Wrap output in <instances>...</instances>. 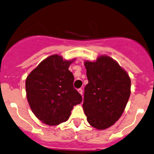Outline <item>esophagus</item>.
Here are the masks:
<instances>
[{
	"instance_id": "obj_1",
	"label": "esophagus",
	"mask_w": 154,
	"mask_h": 154,
	"mask_svg": "<svg viewBox=\"0 0 154 154\" xmlns=\"http://www.w3.org/2000/svg\"><path fill=\"white\" fill-rule=\"evenodd\" d=\"M78 92H79V93L82 96V93H83V90H82V89H81V88L78 89Z\"/></svg>"
}]
</instances>
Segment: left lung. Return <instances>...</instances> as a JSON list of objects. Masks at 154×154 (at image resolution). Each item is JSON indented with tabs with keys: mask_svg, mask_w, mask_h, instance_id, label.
Segmentation results:
<instances>
[{
	"mask_svg": "<svg viewBox=\"0 0 154 154\" xmlns=\"http://www.w3.org/2000/svg\"><path fill=\"white\" fill-rule=\"evenodd\" d=\"M88 84L85 88L83 109L91 126L104 130L121 117L131 95V79L110 57L85 61Z\"/></svg>",
	"mask_w": 154,
	"mask_h": 154,
	"instance_id": "obj_1",
	"label": "left lung"
}]
</instances>
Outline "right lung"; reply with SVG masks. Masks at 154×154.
Returning <instances> with one entry per match:
<instances>
[{
  "instance_id": "right-lung-1",
  "label": "right lung",
  "mask_w": 154,
  "mask_h": 154,
  "mask_svg": "<svg viewBox=\"0 0 154 154\" xmlns=\"http://www.w3.org/2000/svg\"><path fill=\"white\" fill-rule=\"evenodd\" d=\"M73 61L53 55L42 61L26 79L27 101L32 111L48 125L66 122L73 106L82 97L74 88V76L68 69Z\"/></svg>"
}]
</instances>
